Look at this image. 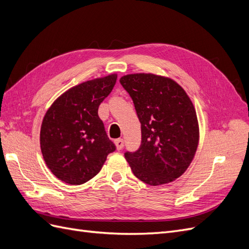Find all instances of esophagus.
<instances>
[{
  "label": "esophagus",
  "mask_w": 249,
  "mask_h": 249,
  "mask_svg": "<svg viewBox=\"0 0 249 249\" xmlns=\"http://www.w3.org/2000/svg\"><path fill=\"white\" fill-rule=\"evenodd\" d=\"M115 144H116V147L118 150L123 149L124 148V139L119 138V139H116L115 140Z\"/></svg>",
  "instance_id": "34e87169"
}]
</instances>
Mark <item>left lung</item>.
Listing matches in <instances>:
<instances>
[{
    "label": "left lung",
    "instance_id": "8db88e82",
    "mask_svg": "<svg viewBox=\"0 0 249 249\" xmlns=\"http://www.w3.org/2000/svg\"><path fill=\"white\" fill-rule=\"evenodd\" d=\"M119 82L141 124L139 148L124 153L133 173L150 186L178 178L198 144L196 112L189 96L173 80L153 73L126 74Z\"/></svg>",
    "mask_w": 249,
    "mask_h": 249
}]
</instances>
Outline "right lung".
Instances as JSON below:
<instances>
[{
	"instance_id": "right-lung-1",
	"label": "right lung",
	"mask_w": 249,
	"mask_h": 249,
	"mask_svg": "<svg viewBox=\"0 0 249 249\" xmlns=\"http://www.w3.org/2000/svg\"><path fill=\"white\" fill-rule=\"evenodd\" d=\"M116 79V74H110L69 89L44 115L40 130L43 159L67 184L81 185L91 179L116 149L97 113Z\"/></svg>"
}]
</instances>
